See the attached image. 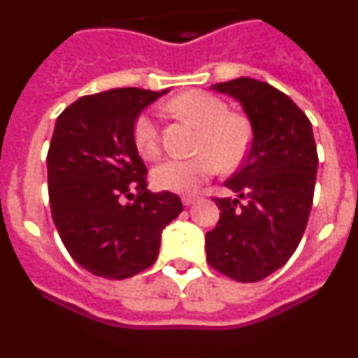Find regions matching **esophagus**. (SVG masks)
<instances>
[{
    "mask_svg": "<svg viewBox=\"0 0 358 358\" xmlns=\"http://www.w3.org/2000/svg\"><path fill=\"white\" fill-rule=\"evenodd\" d=\"M195 201H197V197H194V195H185V197H182V204H185V206H192Z\"/></svg>",
    "mask_w": 358,
    "mask_h": 358,
    "instance_id": "34e87169",
    "label": "esophagus"
}]
</instances>
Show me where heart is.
<instances>
[{
    "label": "heart",
    "instance_id": "obj_1",
    "mask_svg": "<svg viewBox=\"0 0 358 358\" xmlns=\"http://www.w3.org/2000/svg\"><path fill=\"white\" fill-rule=\"evenodd\" d=\"M169 109L181 118L195 123L201 131L195 143L197 156L188 159H169L152 170V182L159 189L194 192L218 166L235 169L248 156L251 147V125L248 118L227 110L222 98L208 91H186L170 100ZM136 150L145 159L159 157V129L150 113H141L132 127Z\"/></svg>",
    "mask_w": 358,
    "mask_h": 358
}]
</instances>
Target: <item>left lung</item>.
<instances>
[{
  "mask_svg": "<svg viewBox=\"0 0 358 358\" xmlns=\"http://www.w3.org/2000/svg\"><path fill=\"white\" fill-rule=\"evenodd\" d=\"M211 90L242 106L252 141L242 169L224 182L235 197L215 199L222 213L206 233L208 264L251 283L283 267L305 233L317 148L305 113L267 82L240 77Z\"/></svg>",
  "mask_w": 358,
  "mask_h": 358,
  "instance_id": "left-lung-1",
  "label": "left lung"
}]
</instances>
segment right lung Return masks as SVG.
<instances>
[{
	"label": "right lung",
	"mask_w": 358,
	"mask_h": 358,
	"mask_svg": "<svg viewBox=\"0 0 358 358\" xmlns=\"http://www.w3.org/2000/svg\"><path fill=\"white\" fill-rule=\"evenodd\" d=\"M164 93L118 87L90 94L55 122L46 157L53 222L73 260L94 276L125 280L150 267L161 233L182 211L176 194L148 192L132 141L136 118Z\"/></svg>",
	"instance_id": "right-lung-1"
}]
</instances>
